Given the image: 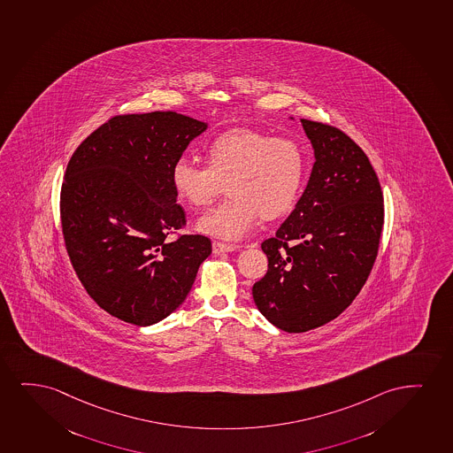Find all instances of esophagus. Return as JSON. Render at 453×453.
<instances>
[{"label":"esophagus","instance_id":"1","mask_svg":"<svg viewBox=\"0 0 453 453\" xmlns=\"http://www.w3.org/2000/svg\"><path fill=\"white\" fill-rule=\"evenodd\" d=\"M240 246H235V244H226V242H213L211 244V249H213V253H224V252H234Z\"/></svg>","mask_w":453,"mask_h":453}]
</instances>
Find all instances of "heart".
I'll return each mask as SVG.
<instances>
[{"label": "heart", "mask_w": 453, "mask_h": 453, "mask_svg": "<svg viewBox=\"0 0 453 453\" xmlns=\"http://www.w3.org/2000/svg\"><path fill=\"white\" fill-rule=\"evenodd\" d=\"M206 165L180 158L172 165V188L194 209H206L227 182L230 198L198 223V230L223 240H240L259 218L288 215L306 178V152L300 142L259 130L230 129L204 149Z\"/></svg>", "instance_id": "obj_1"}]
</instances>
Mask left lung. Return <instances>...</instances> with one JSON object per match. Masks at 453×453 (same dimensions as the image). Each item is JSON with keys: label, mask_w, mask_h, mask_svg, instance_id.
<instances>
[{"label": "left lung", "mask_w": 453, "mask_h": 453, "mask_svg": "<svg viewBox=\"0 0 453 453\" xmlns=\"http://www.w3.org/2000/svg\"><path fill=\"white\" fill-rule=\"evenodd\" d=\"M315 150L306 190L261 244L269 267L252 294L278 329L301 334L352 304L375 265L384 201L365 150L330 124L301 119Z\"/></svg>", "instance_id": "obj_1"}]
</instances>
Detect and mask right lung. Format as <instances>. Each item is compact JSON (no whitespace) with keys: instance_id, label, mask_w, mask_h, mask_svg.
<instances>
[{"instance_id":"obj_1","label":"right lung","mask_w":453,"mask_h":453,"mask_svg":"<svg viewBox=\"0 0 453 453\" xmlns=\"http://www.w3.org/2000/svg\"><path fill=\"white\" fill-rule=\"evenodd\" d=\"M206 127L172 111L117 115L69 159L59 195L65 250L90 298L121 321L169 317L211 253L207 236L178 234L186 213L171 181L172 165Z\"/></svg>"}]
</instances>
